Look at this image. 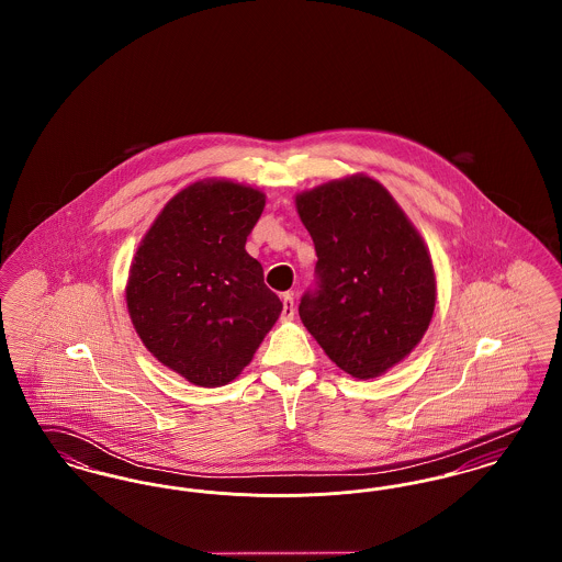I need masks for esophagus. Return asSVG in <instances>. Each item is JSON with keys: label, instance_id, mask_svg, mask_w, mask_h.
<instances>
[{"label": "esophagus", "instance_id": "esophagus-1", "mask_svg": "<svg viewBox=\"0 0 562 562\" xmlns=\"http://www.w3.org/2000/svg\"><path fill=\"white\" fill-rule=\"evenodd\" d=\"M294 318V299L293 294H282V314H280V321L289 322Z\"/></svg>", "mask_w": 562, "mask_h": 562}]
</instances>
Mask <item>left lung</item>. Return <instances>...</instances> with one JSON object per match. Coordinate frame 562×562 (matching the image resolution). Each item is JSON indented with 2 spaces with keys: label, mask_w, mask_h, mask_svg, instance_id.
<instances>
[{
  "label": "left lung",
  "mask_w": 562,
  "mask_h": 562,
  "mask_svg": "<svg viewBox=\"0 0 562 562\" xmlns=\"http://www.w3.org/2000/svg\"><path fill=\"white\" fill-rule=\"evenodd\" d=\"M296 211L318 257L301 321L346 373H385L422 341L434 314L426 244L390 191L362 175L296 195Z\"/></svg>",
  "instance_id": "left-lung-1"
}]
</instances>
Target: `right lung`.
<instances>
[{"instance_id": "obj_1", "label": "right lung", "mask_w": 562, "mask_h": 562, "mask_svg": "<svg viewBox=\"0 0 562 562\" xmlns=\"http://www.w3.org/2000/svg\"><path fill=\"white\" fill-rule=\"evenodd\" d=\"M263 206L259 189L193 183L164 206L134 255L131 321L145 348L189 383L234 381L282 312L244 248Z\"/></svg>"}]
</instances>
